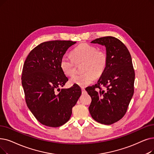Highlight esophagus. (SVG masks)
<instances>
[{"instance_id": "esophagus-1", "label": "esophagus", "mask_w": 154, "mask_h": 154, "mask_svg": "<svg viewBox=\"0 0 154 154\" xmlns=\"http://www.w3.org/2000/svg\"><path fill=\"white\" fill-rule=\"evenodd\" d=\"M81 89H82V93H84V92H85V89H84V88H82Z\"/></svg>"}]
</instances>
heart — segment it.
I'll list each match as a JSON object with an SVG mask.
<instances>
[{
	"label": "heart",
	"mask_w": 154,
	"mask_h": 154,
	"mask_svg": "<svg viewBox=\"0 0 154 154\" xmlns=\"http://www.w3.org/2000/svg\"><path fill=\"white\" fill-rule=\"evenodd\" d=\"M71 55L72 58L63 55L60 62V66L65 75L72 77L75 73V63L84 62L82 70L84 72L72 77L70 81L71 84L82 88L94 82L96 76L101 75L108 63V57L104 51L88 43H81L76 46L72 51Z\"/></svg>",
	"instance_id": "1"
}]
</instances>
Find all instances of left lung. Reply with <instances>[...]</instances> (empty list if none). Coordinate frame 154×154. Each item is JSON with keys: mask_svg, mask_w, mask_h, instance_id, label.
Segmentation results:
<instances>
[{"mask_svg": "<svg viewBox=\"0 0 154 154\" xmlns=\"http://www.w3.org/2000/svg\"><path fill=\"white\" fill-rule=\"evenodd\" d=\"M91 43L105 46L108 63L97 83L85 89L92 99L89 110L95 121L109 125L126 112L134 93L135 70L130 53L119 39L105 36Z\"/></svg>", "mask_w": 154, "mask_h": 154, "instance_id": "8db88e82", "label": "left lung"}]
</instances>
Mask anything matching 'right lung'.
<instances>
[{"label":"right lung","instance_id":"add662e5","mask_svg":"<svg viewBox=\"0 0 154 154\" xmlns=\"http://www.w3.org/2000/svg\"><path fill=\"white\" fill-rule=\"evenodd\" d=\"M75 43L70 40L42 43L30 51L24 62L21 80L26 103L38 121L45 126L58 127L67 122L82 94L81 88L75 84L69 89L59 88L69 81L60 62Z\"/></svg>","mask_w":154,"mask_h":154}]
</instances>
